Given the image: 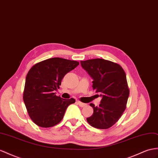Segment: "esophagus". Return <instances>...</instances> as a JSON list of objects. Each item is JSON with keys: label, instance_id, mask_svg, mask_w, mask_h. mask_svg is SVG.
<instances>
[{"label": "esophagus", "instance_id": "34e87169", "mask_svg": "<svg viewBox=\"0 0 158 158\" xmlns=\"http://www.w3.org/2000/svg\"><path fill=\"white\" fill-rule=\"evenodd\" d=\"M77 103L79 105V106H80V107H85V106H87V104H86V103H82V102H79V101H78V102H77Z\"/></svg>", "mask_w": 158, "mask_h": 158}]
</instances>
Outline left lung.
<instances>
[{
    "instance_id": "1",
    "label": "left lung",
    "mask_w": 158,
    "mask_h": 158,
    "mask_svg": "<svg viewBox=\"0 0 158 158\" xmlns=\"http://www.w3.org/2000/svg\"><path fill=\"white\" fill-rule=\"evenodd\" d=\"M83 69L93 79V88L102 98L99 106L90 103L94 114L87 118L91 126L106 129L121 118L126 107L129 91L126 75L119 64L102 59L81 60Z\"/></svg>"
}]
</instances>
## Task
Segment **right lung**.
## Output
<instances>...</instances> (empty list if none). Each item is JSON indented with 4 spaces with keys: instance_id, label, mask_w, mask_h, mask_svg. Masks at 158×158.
<instances>
[{
    "instance_id": "obj_1",
    "label": "right lung",
    "mask_w": 158,
    "mask_h": 158,
    "mask_svg": "<svg viewBox=\"0 0 158 158\" xmlns=\"http://www.w3.org/2000/svg\"><path fill=\"white\" fill-rule=\"evenodd\" d=\"M79 65L75 60L55 57L35 64L26 77L23 100L31 119L42 127H50L62 120L73 98L64 99L56 95L67 73Z\"/></svg>"
}]
</instances>
